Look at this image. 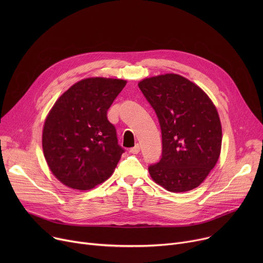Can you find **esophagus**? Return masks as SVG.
I'll use <instances>...</instances> for the list:
<instances>
[{
  "label": "esophagus",
  "instance_id": "obj_1",
  "mask_svg": "<svg viewBox=\"0 0 263 263\" xmlns=\"http://www.w3.org/2000/svg\"><path fill=\"white\" fill-rule=\"evenodd\" d=\"M140 151H141V147H140V145H139V144H136L133 148H131V149H130V153H131V154H133V155L139 154Z\"/></svg>",
  "mask_w": 263,
  "mask_h": 263
}]
</instances>
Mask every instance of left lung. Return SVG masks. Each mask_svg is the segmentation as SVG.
<instances>
[{"instance_id":"obj_1","label":"left lung","mask_w":263,"mask_h":263,"mask_svg":"<svg viewBox=\"0 0 263 263\" xmlns=\"http://www.w3.org/2000/svg\"><path fill=\"white\" fill-rule=\"evenodd\" d=\"M155 109L162 132V158L148 167L151 178L170 192L197 187L219 158L222 126L213 102L187 79L174 73L139 83Z\"/></svg>"}]
</instances>
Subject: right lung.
Here are the masks:
<instances>
[{"label": "right lung", "mask_w": 263, "mask_h": 263, "mask_svg": "<svg viewBox=\"0 0 263 263\" xmlns=\"http://www.w3.org/2000/svg\"><path fill=\"white\" fill-rule=\"evenodd\" d=\"M126 83L84 79L53 105L44 124L43 149L52 174L63 184L90 190L113 174L124 149L106 113Z\"/></svg>", "instance_id": "obj_1"}]
</instances>
